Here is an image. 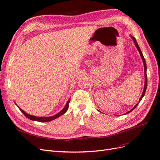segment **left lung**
Listing matches in <instances>:
<instances>
[{
    "instance_id": "8db88e82",
    "label": "left lung",
    "mask_w": 160,
    "mask_h": 160,
    "mask_svg": "<svg viewBox=\"0 0 160 160\" xmlns=\"http://www.w3.org/2000/svg\"><path fill=\"white\" fill-rule=\"evenodd\" d=\"M131 38L133 39V40H134V43H135V46L137 47V50H138V51L139 52V53H140V55H141V58H142V61H143V63H144V77H145V84H144V89H143V92H142V95H141V98H140V99H139V101L138 102H140L141 101V99H142V97H144V94H145V92H146V90H147V64H146V61H145V59H144V56H143V55H142V52H141V49H140V48H139V46H138V44H137V41H136V40H135V38H134V37H131ZM138 103H137V105L132 108L131 110H129V112H128L127 113H126V114H128V113H129L130 112H131L132 110H134L135 109V108H136V107L138 105Z\"/></svg>"
}]
</instances>
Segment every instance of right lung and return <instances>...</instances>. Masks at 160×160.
<instances>
[{
	"mask_svg": "<svg viewBox=\"0 0 160 160\" xmlns=\"http://www.w3.org/2000/svg\"><path fill=\"white\" fill-rule=\"evenodd\" d=\"M71 101V99H69L68 101H67V104L65 107L63 108V109L61 111H60V112L59 113H58L57 114H55L53 116H50V117H37V116H32V115H29L28 114H27L26 112H25L24 111L21 109L19 107H18L19 108V110L22 111V112H23V114L27 118H29L31 120H34V121H37V122H50V121H52L53 120H55L58 118V117H59L60 116L64 114L68 110V103L70 102Z\"/></svg>",
	"mask_w": 160,
	"mask_h": 160,
	"instance_id": "1",
	"label": "right lung"
}]
</instances>
